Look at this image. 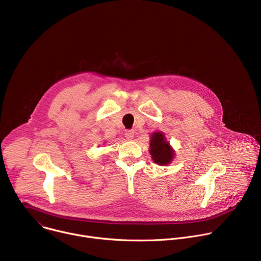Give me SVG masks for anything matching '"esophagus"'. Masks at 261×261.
I'll return each instance as SVG.
<instances>
[{
  "instance_id": "obj_1",
  "label": "esophagus",
  "mask_w": 261,
  "mask_h": 261,
  "mask_svg": "<svg viewBox=\"0 0 261 261\" xmlns=\"http://www.w3.org/2000/svg\"><path fill=\"white\" fill-rule=\"evenodd\" d=\"M125 137L127 138V139H132L133 137H134V130H127L126 132H125Z\"/></svg>"
}]
</instances>
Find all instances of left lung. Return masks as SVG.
Wrapping results in <instances>:
<instances>
[{
  "label": "left lung",
  "mask_w": 261,
  "mask_h": 261,
  "mask_svg": "<svg viewBox=\"0 0 261 261\" xmlns=\"http://www.w3.org/2000/svg\"><path fill=\"white\" fill-rule=\"evenodd\" d=\"M151 137L150 154L152 155L154 162L159 165H166L170 163L174 153L164 135L161 132H155Z\"/></svg>",
  "instance_id": "obj_1"
}]
</instances>
